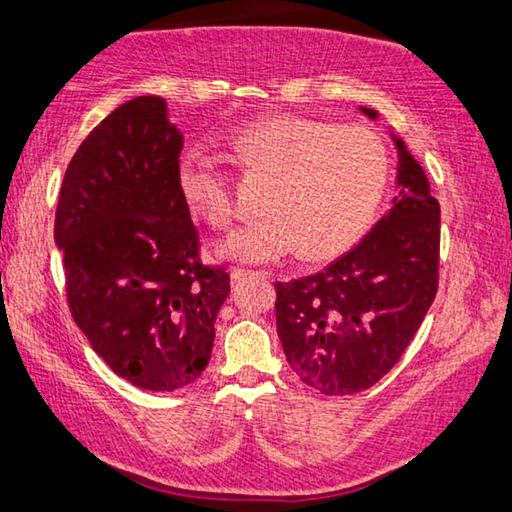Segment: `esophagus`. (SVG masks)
<instances>
[{
  "mask_svg": "<svg viewBox=\"0 0 512 512\" xmlns=\"http://www.w3.org/2000/svg\"><path fill=\"white\" fill-rule=\"evenodd\" d=\"M249 276H261V279H267V272H254V270H245V267H233L231 270V279L233 281H245Z\"/></svg>",
  "mask_w": 512,
  "mask_h": 512,
  "instance_id": "esophagus-1",
  "label": "esophagus"
}]
</instances>
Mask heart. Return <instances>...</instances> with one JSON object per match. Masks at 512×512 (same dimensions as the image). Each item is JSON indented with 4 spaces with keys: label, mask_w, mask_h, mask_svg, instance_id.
Segmentation results:
<instances>
[{
    "label": "heart",
    "mask_w": 512,
    "mask_h": 512,
    "mask_svg": "<svg viewBox=\"0 0 512 512\" xmlns=\"http://www.w3.org/2000/svg\"><path fill=\"white\" fill-rule=\"evenodd\" d=\"M247 177L270 179L265 220L224 242L226 256L272 263L301 249L311 261L345 254L370 226L388 183V152L372 129L320 117L270 115L217 138ZM183 204L211 229H229L236 199L226 174L192 149L179 161Z\"/></svg>",
    "instance_id": "obj_1"
}]
</instances>
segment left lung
<instances>
[{"label":"left lung","instance_id":"1","mask_svg":"<svg viewBox=\"0 0 512 512\" xmlns=\"http://www.w3.org/2000/svg\"><path fill=\"white\" fill-rule=\"evenodd\" d=\"M376 120L374 108L360 106ZM390 213L322 272L276 281V333L292 370L329 397L367 390L399 363L438 292L440 204L404 140Z\"/></svg>","mask_w":512,"mask_h":512}]
</instances>
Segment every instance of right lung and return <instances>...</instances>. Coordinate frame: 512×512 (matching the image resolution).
I'll return each instance as SVG.
<instances>
[{
  "label": "right lung",
  "instance_id": "obj_1",
  "mask_svg": "<svg viewBox=\"0 0 512 512\" xmlns=\"http://www.w3.org/2000/svg\"><path fill=\"white\" fill-rule=\"evenodd\" d=\"M181 149L163 97L115 108L67 165L54 222L74 322L120 379L154 392L206 370L231 290L224 267L199 258Z\"/></svg>",
  "mask_w": 512,
  "mask_h": 512
}]
</instances>
